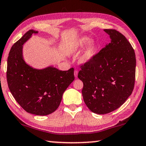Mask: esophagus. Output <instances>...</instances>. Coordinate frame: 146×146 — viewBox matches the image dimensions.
I'll list each match as a JSON object with an SVG mask.
<instances>
[{
  "label": "esophagus",
  "mask_w": 146,
  "mask_h": 146,
  "mask_svg": "<svg viewBox=\"0 0 146 146\" xmlns=\"http://www.w3.org/2000/svg\"><path fill=\"white\" fill-rule=\"evenodd\" d=\"M78 71L77 70H74V76L76 78L78 77Z\"/></svg>",
  "instance_id": "34e87169"
}]
</instances>
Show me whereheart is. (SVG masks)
Here are the masks:
<instances>
[{
	"instance_id": "1",
	"label": "heart",
	"mask_w": 146,
	"mask_h": 146,
	"mask_svg": "<svg viewBox=\"0 0 146 146\" xmlns=\"http://www.w3.org/2000/svg\"><path fill=\"white\" fill-rule=\"evenodd\" d=\"M89 41H90V38L88 37L84 36V37H80V39L76 42L75 48H78L83 47V46L86 45V44H87ZM96 43H95L94 41H90L88 46V47L86 48V50L84 51L83 54H82L81 56L82 62H86L91 60V59L92 58L93 56H94L95 51H96Z\"/></svg>"
}]
</instances>
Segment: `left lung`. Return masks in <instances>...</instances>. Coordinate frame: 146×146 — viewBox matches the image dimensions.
Listing matches in <instances>:
<instances>
[{
    "label": "left lung",
    "mask_w": 146,
    "mask_h": 146,
    "mask_svg": "<svg viewBox=\"0 0 146 146\" xmlns=\"http://www.w3.org/2000/svg\"><path fill=\"white\" fill-rule=\"evenodd\" d=\"M104 31L111 42L80 64L78 75L84 84V102L99 115L111 113L125 102L134 90L136 76V55L130 42L116 29Z\"/></svg>",
    "instance_id": "1"
}]
</instances>
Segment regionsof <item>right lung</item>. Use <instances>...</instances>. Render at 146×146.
<instances>
[{
    "mask_svg": "<svg viewBox=\"0 0 146 146\" xmlns=\"http://www.w3.org/2000/svg\"><path fill=\"white\" fill-rule=\"evenodd\" d=\"M32 33L30 29L12 45L7 60L8 86L19 105L27 113L47 115L58 109L62 94L74 80L73 68L62 71L53 67L37 70L22 57V45Z\"/></svg>",
    "mask_w": 146,
    "mask_h": 146,
    "instance_id": "1",
    "label": "right lung"
}]
</instances>
